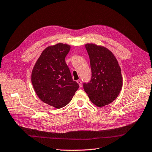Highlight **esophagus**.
<instances>
[{"label":"esophagus","instance_id":"esophagus-1","mask_svg":"<svg viewBox=\"0 0 152 152\" xmlns=\"http://www.w3.org/2000/svg\"><path fill=\"white\" fill-rule=\"evenodd\" d=\"M76 82H77V83H78V85H80V87H81V86H82V83H81V80H77V81H76Z\"/></svg>","mask_w":152,"mask_h":152}]
</instances>
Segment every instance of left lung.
<instances>
[{
    "label": "left lung",
    "instance_id": "1",
    "mask_svg": "<svg viewBox=\"0 0 152 152\" xmlns=\"http://www.w3.org/2000/svg\"><path fill=\"white\" fill-rule=\"evenodd\" d=\"M92 77L83 88L90 101L98 107L110 104L118 97L122 87L121 69L112 52L95 44H86Z\"/></svg>",
    "mask_w": 152,
    "mask_h": 152
}]
</instances>
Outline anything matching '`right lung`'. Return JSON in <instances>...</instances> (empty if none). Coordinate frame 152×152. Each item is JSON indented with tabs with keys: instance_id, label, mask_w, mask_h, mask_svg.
<instances>
[{
	"instance_id": "add662e5",
	"label": "right lung",
	"mask_w": 152,
	"mask_h": 152,
	"mask_svg": "<svg viewBox=\"0 0 152 152\" xmlns=\"http://www.w3.org/2000/svg\"><path fill=\"white\" fill-rule=\"evenodd\" d=\"M70 48L62 43L46 48L32 72V83L37 96L56 108L66 106L79 88L65 61Z\"/></svg>"
}]
</instances>
